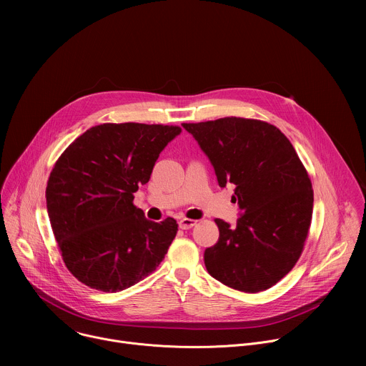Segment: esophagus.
Wrapping results in <instances>:
<instances>
[{"label": "esophagus", "mask_w": 366, "mask_h": 366, "mask_svg": "<svg viewBox=\"0 0 366 366\" xmlns=\"http://www.w3.org/2000/svg\"><path fill=\"white\" fill-rule=\"evenodd\" d=\"M178 224H179V227L182 229V230H188V229H191V227H194L195 224H197V222L195 220H191V219H181L179 222H178Z\"/></svg>", "instance_id": "1"}]
</instances>
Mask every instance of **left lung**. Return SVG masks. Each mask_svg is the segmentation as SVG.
I'll list each match as a JSON object with an SVG mask.
<instances>
[{"label": "left lung", "instance_id": "left-lung-1", "mask_svg": "<svg viewBox=\"0 0 366 366\" xmlns=\"http://www.w3.org/2000/svg\"><path fill=\"white\" fill-rule=\"evenodd\" d=\"M212 162L219 185H236V226L216 219L219 240L204 252L222 284L259 292L282 280L298 260L312 214V189L291 142L275 126L240 117L182 123Z\"/></svg>", "mask_w": 366, "mask_h": 366}]
</instances>
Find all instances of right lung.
I'll list each match as a JSON object with an SVG mask.
<instances>
[{
    "mask_svg": "<svg viewBox=\"0 0 366 366\" xmlns=\"http://www.w3.org/2000/svg\"><path fill=\"white\" fill-rule=\"evenodd\" d=\"M181 129L162 124H99L62 153L46 188L51 230L69 272L102 291H123L162 262L178 224L150 222L133 192Z\"/></svg>",
    "mask_w": 366,
    "mask_h": 366,
    "instance_id": "add662e5",
    "label": "right lung"
}]
</instances>
